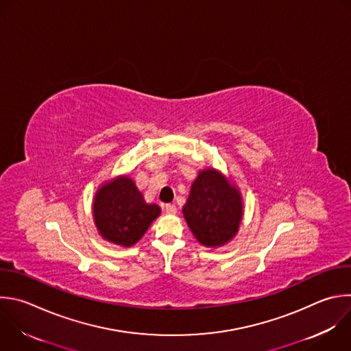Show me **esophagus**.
I'll use <instances>...</instances> for the list:
<instances>
[{"mask_svg": "<svg viewBox=\"0 0 351 351\" xmlns=\"http://www.w3.org/2000/svg\"><path fill=\"white\" fill-rule=\"evenodd\" d=\"M164 209H165V212L169 213V215H175V213L178 212V208H176L175 204H167V205L164 206Z\"/></svg>", "mask_w": 351, "mask_h": 351, "instance_id": "1", "label": "esophagus"}]
</instances>
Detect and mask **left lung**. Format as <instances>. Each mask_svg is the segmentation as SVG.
I'll return each instance as SVG.
<instances>
[{"label": "left lung", "instance_id": "left-lung-1", "mask_svg": "<svg viewBox=\"0 0 351 351\" xmlns=\"http://www.w3.org/2000/svg\"><path fill=\"white\" fill-rule=\"evenodd\" d=\"M183 215L202 245H223L236 236L240 227L243 216L240 193L219 172L202 171L191 186Z\"/></svg>", "mask_w": 351, "mask_h": 351}]
</instances>
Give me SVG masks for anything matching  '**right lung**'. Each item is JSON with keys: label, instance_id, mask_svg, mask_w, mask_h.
<instances>
[{"label": "right lung", "instance_id": "right-lung-1", "mask_svg": "<svg viewBox=\"0 0 351 351\" xmlns=\"http://www.w3.org/2000/svg\"><path fill=\"white\" fill-rule=\"evenodd\" d=\"M160 212V206L147 204L127 176L100 187L93 202L95 223L100 236L124 247L138 243Z\"/></svg>", "mask_w": 351, "mask_h": 351}]
</instances>
